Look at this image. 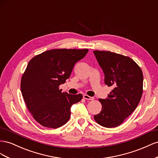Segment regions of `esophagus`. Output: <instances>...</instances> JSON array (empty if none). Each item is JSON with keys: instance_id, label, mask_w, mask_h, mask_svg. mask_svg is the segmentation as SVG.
Here are the masks:
<instances>
[{"instance_id": "esophagus-1", "label": "esophagus", "mask_w": 158, "mask_h": 158, "mask_svg": "<svg viewBox=\"0 0 158 158\" xmlns=\"http://www.w3.org/2000/svg\"><path fill=\"white\" fill-rule=\"evenodd\" d=\"M83 98L86 99V100H89V101H93L94 100V98L91 97H89L87 94H84L83 95Z\"/></svg>"}]
</instances>
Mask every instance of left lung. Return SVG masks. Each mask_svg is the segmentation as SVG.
<instances>
[{"instance_id":"obj_1","label":"left lung","mask_w":158,"mask_h":158,"mask_svg":"<svg viewBox=\"0 0 158 158\" xmlns=\"http://www.w3.org/2000/svg\"><path fill=\"white\" fill-rule=\"evenodd\" d=\"M105 74V83L114 89L106 99H99L100 113L94 116L106 128L116 127L136 109L143 92V73L129 57L108 51L93 52Z\"/></svg>"}]
</instances>
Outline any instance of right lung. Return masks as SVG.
I'll return each mask as SVG.
<instances>
[{
  "label": "right lung",
  "mask_w": 158,
  "mask_h": 158,
  "mask_svg": "<svg viewBox=\"0 0 158 158\" xmlns=\"http://www.w3.org/2000/svg\"><path fill=\"white\" fill-rule=\"evenodd\" d=\"M88 52V49H53L29 61L22 76L21 92L33 118L43 127L57 128L66 124L71 106L82 99L81 94L61 92L59 87Z\"/></svg>",
  "instance_id": "obj_1"
}]
</instances>
